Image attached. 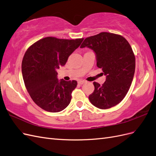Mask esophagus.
Returning <instances> with one entry per match:
<instances>
[{
    "label": "esophagus",
    "instance_id": "1",
    "mask_svg": "<svg viewBox=\"0 0 156 156\" xmlns=\"http://www.w3.org/2000/svg\"><path fill=\"white\" fill-rule=\"evenodd\" d=\"M86 83L85 81H82V80H80V81H78L79 84H83L84 83Z\"/></svg>",
    "mask_w": 156,
    "mask_h": 156
}]
</instances>
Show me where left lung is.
Returning a JSON list of instances; mask_svg holds the SVG:
<instances>
[{
	"instance_id": "1",
	"label": "left lung",
	"mask_w": 156,
	"mask_h": 156,
	"mask_svg": "<svg viewBox=\"0 0 156 156\" xmlns=\"http://www.w3.org/2000/svg\"><path fill=\"white\" fill-rule=\"evenodd\" d=\"M85 47L95 52L97 66L106 75L102 85L93 83L95 89L90 101L101 109L116 105L125 98L134 76L135 57L130 44L121 35L104 32L87 37L81 48Z\"/></svg>"
}]
</instances>
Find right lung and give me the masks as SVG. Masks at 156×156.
<instances>
[{"mask_svg":"<svg viewBox=\"0 0 156 156\" xmlns=\"http://www.w3.org/2000/svg\"><path fill=\"white\" fill-rule=\"evenodd\" d=\"M83 40L46 37L25 52L21 65L25 85L32 100L42 109L57 112L69 104L77 82L63 79L59 81L56 70L66 64Z\"/></svg>","mask_w":156,"mask_h":156,"instance_id":"right-lung-1","label":"right lung"}]
</instances>
